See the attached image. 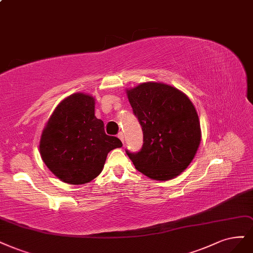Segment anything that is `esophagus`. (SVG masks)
Masks as SVG:
<instances>
[{"label": "esophagus", "instance_id": "34e87169", "mask_svg": "<svg viewBox=\"0 0 253 253\" xmlns=\"http://www.w3.org/2000/svg\"><path fill=\"white\" fill-rule=\"evenodd\" d=\"M118 138L120 139V140H121V142H123V143H125V135H124V133H119L118 134Z\"/></svg>", "mask_w": 253, "mask_h": 253}]
</instances>
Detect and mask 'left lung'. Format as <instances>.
<instances>
[{
	"label": "left lung",
	"instance_id": "8db88e82",
	"mask_svg": "<svg viewBox=\"0 0 253 253\" xmlns=\"http://www.w3.org/2000/svg\"><path fill=\"white\" fill-rule=\"evenodd\" d=\"M126 96L143 130L140 152L126 151L137 170L157 181L184 171L201 142L196 108L186 94L170 84L146 82L126 89Z\"/></svg>",
	"mask_w": 253,
	"mask_h": 253
}]
</instances>
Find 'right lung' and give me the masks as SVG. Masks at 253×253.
<instances>
[{"mask_svg": "<svg viewBox=\"0 0 253 253\" xmlns=\"http://www.w3.org/2000/svg\"><path fill=\"white\" fill-rule=\"evenodd\" d=\"M123 143L108 136L95 116V97L84 93L69 95L58 103L43 127L40 154L60 181L85 184L101 172L108 154Z\"/></svg>", "mask_w": 253, "mask_h": 253, "instance_id": "add662e5", "label": "right lung"}]
</instances>
